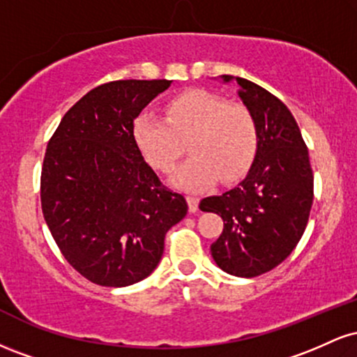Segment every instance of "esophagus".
Instances as JSON below:
<instances>
[{"mask_svg": "<svg viewBox=\"0 0 357 357\" xmlns=\"http://www.w3.org/2000/svg\"><path fill=\"white\" fill-rule=\"evenodd\" d=\"M186 199H188V206H190V211H191V213L198 211L199 198H196V196H192V195H188Z\"/></svg>", "mask_w": 357, "mask_h": 357, "instance_id": "34e87169", "label": "esophagus"}]
</instances>
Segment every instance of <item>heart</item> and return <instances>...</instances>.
I'll return each mask as SVG.
<instances>
[{
	"mask_svg": "<svg viewBox=\"0 0 357 357\" xmlns=\"http://www.w3.org/2000/svg\"><path fill=\"white\" fill-rule=\"evenodd\" d=\"M134 137L155 169L167 173L184 153L190 154L174 183L198 191L221 178L230 183L252 166L258 149V126L245 105L216 93L190 90L166 104V119L144 112L134 122Z\"/></svg>",
	"mask_w": 357,
	"mask_h": 357,
	"instance_id": "1",
	"label": "heart"
}]
</instances>
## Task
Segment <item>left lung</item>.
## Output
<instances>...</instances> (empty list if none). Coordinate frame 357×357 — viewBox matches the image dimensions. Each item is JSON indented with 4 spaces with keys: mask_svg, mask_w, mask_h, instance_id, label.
<instances>
[{
    "mask_svg": "<svg viewBox=\"0 0 357 357\" xmlns=\"http://www.w3.org/2000/svg\"><path fill=\"white\" fill-rule=\"evenodd\" d=\"M231 75H223L230 82ZM240 99L255 117L258 149L247 178L199 203L223 218L213 260L236 277H258L280 265L304 235L314 202V173L296 119L280 99L236 77Z\"/></svg>",
    "mask_w": 357,
    "mask_h": 357,
    "instance_id": "1",
    "label": "left lung"
}]
</instances>
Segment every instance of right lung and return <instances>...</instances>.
<instances>
[{"instance_id":"add662e5","label":"right lung","mask_w":357,"mask_h":357,"mask_svg":"<svg viewBox=\"0 0 357 357\" xmlns=\"http://www.w3.org/2000/svg\"><path fill=\"white\" fill-rule=\"evenodd\" d=\"M169 80H114L68 109L45 151L40 199L61 255L102 287L158 267L165 236L188 213L183 195L142 158L134 121Z\"/></svg>"}]
</instances>
